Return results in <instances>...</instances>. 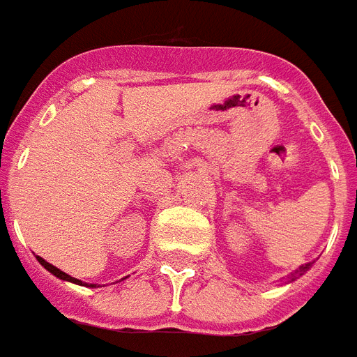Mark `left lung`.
I'll list each match as a JSON object with an SVG mask.
<instances>
[{
  "mask_svg": "<svg viewBox=\"0 0 357 357\" xmlns=\"http://www.w3.org/2000/svg\"><path fill=\"white\" fill-rule=\"evenodd\" d=\"M310 267H312V264L301 265V267H298V269H296L295 273H293V276H291V278H289V282H293V280H295V278H298V276H301V275H304V273H306V271L310 269Z\"/></svg>",
  "mask_w": 357,
  "mask_h": 357,
  "instance_id": "left-lung-1",
  "label": "left lung"
}]
</instances>
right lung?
Listing matches in <instances>:
<instances>
[{
	"mask_svg": "<svg viewBox=\"0 0 357 357\" xmlns=\"http://www.w3.org/2000/svg\"><path fill=\"white\" fill-rule=\"evenodd\" d=\"M36 259H38V264L42 265V267H44V269L50 271L51 275H55L56 278H61V280H66V282H71V284H77V286H88V284H84V282L79 280V278H73V276L66 275L64 271L56 269L55 265L47 264V261H45L44 258H40V256H36ZM96 286H98V284H90V286H88V287H96Z\"/></svg>",
	"mask_w": 357,
	"mask_h": 357,
	"instance_id": "obj_1",
	"label": "right lung"
}]
</instances>
